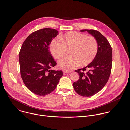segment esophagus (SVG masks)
Segmentation results:
<instances>
[{
	"mask_svg": "<svg viewBox=\"0 0 130 130\" xmlns=\"http://www.w3.org/2000/svg\"><path fill=\"white\" fill-rule=\"evenodd\" d=\"M63 72L64 73V74H67V73H72V71H67V70H64Z\"/></svg>",
	"mask_w": 130,
	"mask_h": 130,
	"instance_id": "34e87169",
	"label": "esophagus"
}]
</instances>
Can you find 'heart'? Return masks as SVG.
Here are the masks:
<instances>
[{"label":"heart","mask_w":130,"mask_h":130,"mask_svg":"<svg viewBox=\"0 0 130 130\" xmlns=\"http://www.w3.org/2000/svg\"><path fill=\"white\" fill-rule=\"evenodd\" d=\"M62 43L53 39L49 45L50 52L56 60L64 57L66 50H69L70 56L65 57L58 62L60 68L70 71L78 66L87 65L95 58L98 51V43L93 36L76 31H69L60 36Z\"/></svg>","instance_id":"obj_1"}]
</instances>
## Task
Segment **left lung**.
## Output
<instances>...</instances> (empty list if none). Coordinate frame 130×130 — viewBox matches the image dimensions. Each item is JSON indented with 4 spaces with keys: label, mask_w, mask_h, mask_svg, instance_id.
I'll return each mask as SVG.
<instances>
[{
    "label": "left lung",
    "mask_w": 130,
    "mask_h": 130,
    "mask_svg": "<svg viewBox=\"0 0 130 130\" xmlns=\"http://www.w3.org/2000/svg\"><path fill=\"white\" fill-rule=\"evenodd\" d=\"M80 31H87L98 43V51L95 58L86 67L75 70L80 77L73 84L79 95L90 97L100 91L109 78L112 62V49L107 39L98 31L83 29Z\"/></svg>",
    "instance_id": "obj_1"
}]
</instances>
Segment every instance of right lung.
<instances>
[{
    "mask_svg": "<svg viewBox=\"0 0 130 130\" xmlns=\"http://www.w3.org/2000/svg\"><path fill=\"white\" fill-rule=\"evenodd\" d=\"M58 32L52 28L37 30L27 37L19 52L21 78L26 87L39 96H45L56 88L62 70L51 68L56 65L49 45Z\"/></svg>",
    "mask_w": 130,
    "mask_h": 130,
    "instance_id": "right-lung-1",
    "label": "right lung"
}]
</instances>
